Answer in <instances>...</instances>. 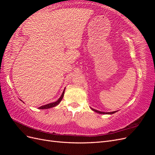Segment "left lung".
<instances>
[{
  "label": "left lung",
  "mask_w": 155,
  "mask_h": 155,
  "mask_svg": "<svg viewBox=\"0 0 155 155\" xmlns=\"http://www.w3.org/2000/svg\"><path fill=\"white\" fill-rule=\"evenodd\" d=\"M100 112V113H101V112ZM101 113H104V112H101Z\"/></svg>",
  "instance_id": "1"
}]
</instances>
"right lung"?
Segmentation results:
<instances>
[{"label": "right lung", "mask_w": 155, "mask_h": 155, "mask_svg": "<svg viewBox=\"0 0 155 155\" xmlns=\"http://www.w3.org/2000/svg\"><path fill=\"white\" fill-rule=\"evenodd\" d=\"M63 98V94L61 95V97L59 98V99L56 101V102H54V103H52V104H48L46 105H45V106H42L41 107L40 109H50V108H51V107H55L56 105H58L59 104V103L60 102L61 100Z\"/></svg>", "instance_id": "add662e5"}]
</instances>
